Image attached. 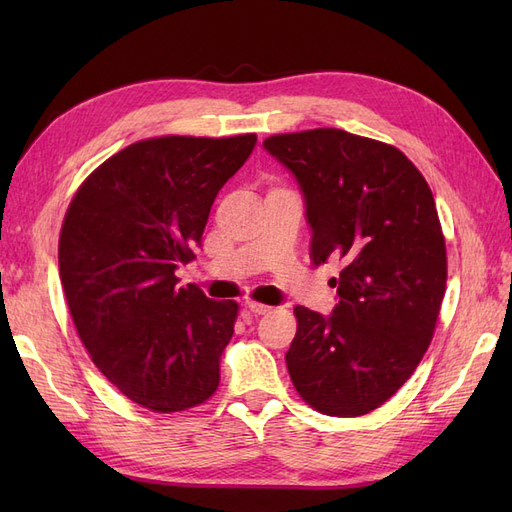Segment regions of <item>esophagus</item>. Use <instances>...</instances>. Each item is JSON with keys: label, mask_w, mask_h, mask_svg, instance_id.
I'll return each mask as SVG.
<instances>
[{"label": "esophagus", "mask_w": 512, "mask_h": 512, "mask_svg": "<svg viewBox=\"0 0 512 512\" xmlns=\"http://www.w3.org/2000/svg\"><path fill=\"white\" fill-rule=\"evenodd\" d=\"M245 305H247V309H250V312H254V314H267L269 309H271L269 305L258 303V301H247Z\"/></svg>", "instance_id": "34e87169"}]
</instances>
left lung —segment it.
<instances>
[{"label": "left lung", "mask_w": 512, "mask_h": 512, "mask_svg": "<svg viewBox=\"0 0 512 512\" xmlns=\"http://www.w3.org/2000/svg\"><path fill=\"white\" fill-rule=\"evenodd\" d=\"M262 147L303 192L314 265L344 262L331 316L294 307L290 380L322 414H367L412 376L436 329L446 245L433 194L397 147L346 130L275 134Z\"/></svg>", "instance_id": "left-lung-1"}]
</instances>
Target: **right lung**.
<instances>
[{
    "mask_svg": "<svg viewBox=\"0 0 512 512\" xmlns=\"http://www.w3.org/2000/svg\"><path fill=\"white\" fill-rule=\"evenodd\" d=\"M256 134L160 136L115 153L74 194L59 235V277L91 361L153 412L215 393L239 305L213 301L175 271L194 258L222 185Z\"/></svg>",
    "mask_w": 512,
    "mask_h": 512,
    "instance_id": "obj_1",
    "label": "right lung"
}]
</instances>
